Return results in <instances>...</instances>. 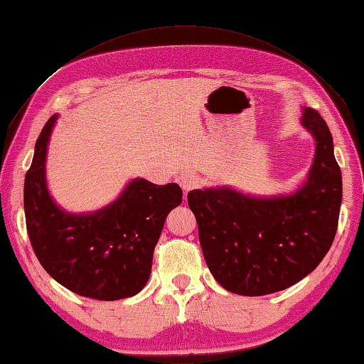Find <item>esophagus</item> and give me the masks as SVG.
<instances>
[{
  "instance_id": "34e87169",
  "label": "esophagus",
  "mask_w": 364,
  "mask_h": 364,
  "mask_svg": "<svg viewBox=\"0 0 364 364\" xmlns=\"http://www.w3.org/2000/svg\"><path fill=\"white\" fill-rule=\"evenodd\" d=\"M177 183L181 185V187L185 191V194H187L188 191H191V190H194V188L198 187V185H199V177L194 174V173H191V171H185L179 177H177Z\"/></svg>"
}]
</instances>
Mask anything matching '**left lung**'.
<instances>
[{"instance_id":"obj_1","label":"left lung","mask_w":364,"mask_h":364,"mask_svg":"<svg viewBox=\"0 0 364 364\" xmlns=\"http://www.w3.org/2000/svg\"><path fill=\"white\" fill-rule=\"evenodd\" d=\"M303 125L316 140L315 162L307 183L291 196L258 199L230 188L188 193L203 258L233 294L261 296L296 284L333 242L343 183L332 134L312 108H306Z\"/></svg>"}]
</instances>
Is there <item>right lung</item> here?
Instances as JSON below:
<instances>
[{"label": "right lung", "instance_id": "1", "mask_svg": "<svg viewBox=\"0 0 364 364\" xmlns=\"http://www.w3.org/2000/svg\"><path fill=\"white\" fill-rule=\"evenodd\" d=\"M57 115L35 144L24 179V215L29 241L52 278L77 295L114 301L139 294L151 273L154 247L173 208L181 205L177 183L132 181L122 196L92 215H68L52 202L44 161Z\"/></svg>", "mask_w": 364, "mask_h": 364}]
</instances>
